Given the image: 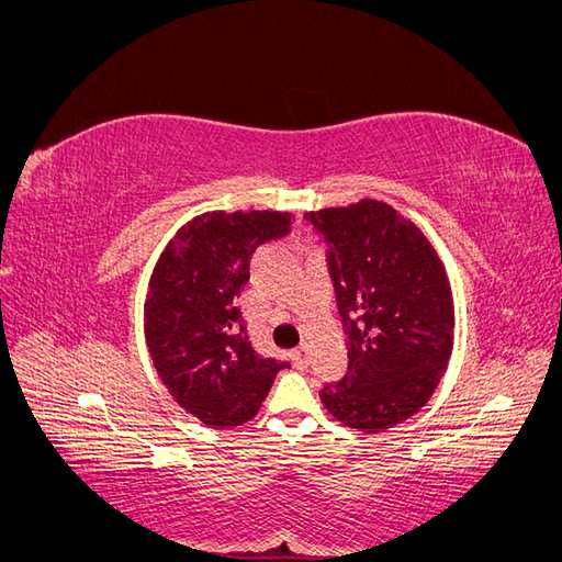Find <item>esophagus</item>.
I'll return each instance as SVG.
<instances>
[{"mask_svg":"<svg viewBox=\"0 0 562 562\" xmlns=\"http://www.w3.org/2000/svg\"><path fill=\"white\" fill-rule=\"evenodd\" d=\"M291 356H293V363H295L297 370H307L310 368V356H307V349H304V347L295 349Z\"/></svg>","mask_w":562,"mask_h":562,"instance_id":"34e87169","label":"esophagus"}]
</instances>
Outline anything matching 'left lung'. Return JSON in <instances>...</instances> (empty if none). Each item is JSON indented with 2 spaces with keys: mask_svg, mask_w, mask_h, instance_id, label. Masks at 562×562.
Here are the masks:
<instances>
[{
  "mask_svg": "<svg viewBox=\"0 0 562 562\" xmlns=\"http://www.w3.org/2000/svg\"><path fill=\"white\" fill-rule=\"evenodd\" d=\"M328 246L347 375L321 389L345 427L380 434L419 413L448 368L454 304L448 271L422 229L384 201L304 213Z\"/></svg>",
  "mask_w": 562,
  "mask_h": 562,
  "instance_id": "1",
  "label": "left lung"
}]
</instances>
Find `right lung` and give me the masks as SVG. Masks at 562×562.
Returning <instances> with one entry per match:
<instances>
[{
  "label": "right lung",
  "instance_id": "obj_1",
  "mask_svg": "<svg viewBox=\"0 0 562 562\" xmlns=\"http://www.w3.org/2000/svg\"><path fill=\"white\" fill-rule=\"evenodd\" d=\"M291 213L211 211L182 225L149 277L145 342L168 394L199 422L232 429L258 415L277 372L248 342L234 300L248 281L250 255L281 239Z\"/></svg>",
  "mask_w": 562,
  "mask_h": 562
}]
</instances>
